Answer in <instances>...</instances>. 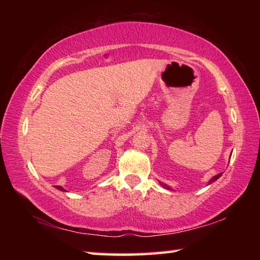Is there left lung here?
Here are the masks:
<instances>
[{
    "instance_id": "1",
    "label": "left lung",
    "mask_w": 260,
    "mask_h": 260,
    "mask_svg": "<svg viewBox=\"0 0 260 260\" xmlns=\"http://www.w3.org/2000/svg\"><path fill=\"white\" fill-rule=\"evenodd\" d=\"M221 174H222V173H219V174H217V175H214L213 178H211V179H210V181H209V184H211V183L214 182V181H217V180H218L220 177H221ZM159 183H160V186H161V187H164L165 189H169V190H172V188L167 186V184H165V183H161V182H159Z\"/></svg>"
}]
</instances>
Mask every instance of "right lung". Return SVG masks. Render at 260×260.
Returning a JSON list of instances; mask_svg holds the SVG:
<instances>
[{"mask_svg": "<svg viewBox=\"0 0 260 260\" xmlns=\"http://www.w3.org/2000/svg\"><path fill=\"white\" fill-rule=\"evenodd\" d=\"M56 188H57V189H59V190H61V191H67L63 187H60V186H56Z\"/></svg>", "mask_w": 260, "mask_h": 260, "instance_id": "1", "label": "right lung"}]
</instances>
